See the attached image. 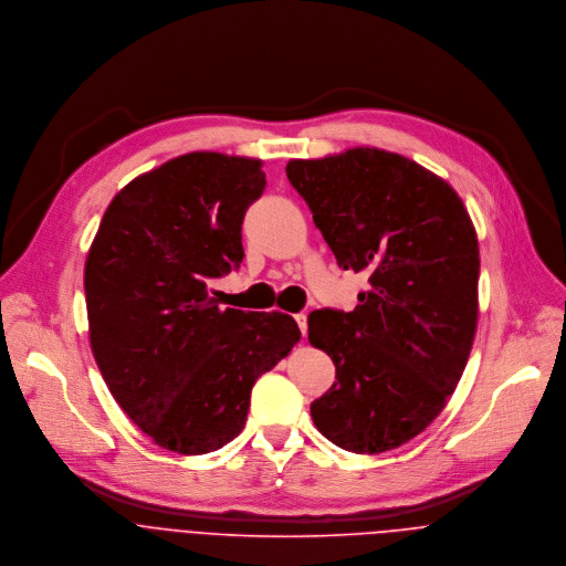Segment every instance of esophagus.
I'll return each mask as SVG.
<instances>
[{
  "label": "esophagus",
  "instance_id": "1",
  "mask_svg": "<svg viewBox=\"0 0 566 566\" xmlns=\"http://www.w3.org/2000/svg\"><path fill=\"white\" fill-rule=\"evenodd\" d=\"M294 321L298 324V328H301V333H303V337L307 335V316L305 314H296L294 316Z\"/></svg>",
  "mask_w": 566,
  "mask_h": 566
}]
</instances>
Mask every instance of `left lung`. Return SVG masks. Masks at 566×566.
<instances>
[{"instance_id": "left-lung-1", "label": "left lung", "mask_w": 566, "mask_h": 566, "mask_svg": "<svg viewBox=\"0 0 566 566\" xmlns=\"http://www.w3.org/2000/svg\"><path fill=\"white\" fill-rule=\"evenodd\" d=\"M285 171L337 265L368 276L353 312L310 314L312 346L335 364V384L312 403L314 424L353 453L397 449L444 409L473 348L471 216L447 180L379 148L294 159Z\"/></svg>"}]
</instances>
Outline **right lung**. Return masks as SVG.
<instances>
[{
	"instance_id": "obj_1",
	"label": "right lung",
	"mask_w": 566,
	"mask_h": 566,
	"mask_svg": "<svg viewBox=\"0 0 566 566\" xmlns=\"http://www.w3.org/2000/svg\"><path fill=\"white\" fill-rule=\"evenodd\" d=\"M259 159L189 153L130 180L84 263L88 339L126 416L159 447L200 455L245 424L250 390L301 339L287 314L220 310L209 281L243 259Z\"/></svg>"
}]
</instances>
